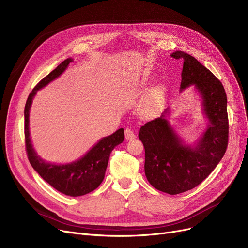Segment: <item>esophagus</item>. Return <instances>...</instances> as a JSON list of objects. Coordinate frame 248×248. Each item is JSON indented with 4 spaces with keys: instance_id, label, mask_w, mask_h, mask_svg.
Segmentation results:
<instances>
[{
    "instance_id": "esophagus-1",
    "label": "esophagus",
    "mask_w": 248,
    "mask_h": 248,
    "mask_svg": "<svg viewBox=\"0 0 248 248\" xmlns=\"http://www.w3.org/2000/svg\"><path fill=\"white\" fill-rule=\"evenodd\" d=\"M124 137L127 140H134L136 138V135L133 130L127 127L124 129Z\"/></svg>"
}]
</instances>
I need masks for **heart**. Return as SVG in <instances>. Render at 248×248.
I'll use <instances>...</instances> for the list:
<instances>
[{
    "instance_id": "b5f03b06",
    "label": "heart",
    "mask_w": 248,
    "mask_h": 248,
    "mask_svg": "<svg viewBox=\"0 0 248 248\" xmlns=\"http://www.w3.org/2000/svg\"><path fill=\"white\" fill-rule=\"evenodd\" d=\"M161 93L162 89L160 87L155 88L148 93V95L140 106V113L142 115H144V117H150V115H153L156 111Z\"/></svg>"
}]
</instances>
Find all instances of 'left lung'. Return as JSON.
Wrapping results in <instances>:
<instances>
[{
	"mask_svg": "<svg viewBox=\"0 0 248 248\" xmlns=\"http://www.w3.org/2000/svg\"><path fill=\"white\" fill-rule=\"evenodd\" d=\"M184 62L180 90L194 85L202 97L207 129L195 146H187L167 120L159 118L140 127L139 138L145 152V176L155 188L178 194L194 188L217 168L228 144L227 97L221 81L192 56L176 51L170 55Z\"/></svg>",
	"mask_w": 248,
	"mask_h": 248,
	"instance_id": "1",
	"label": "left lung"
}]
</instances>
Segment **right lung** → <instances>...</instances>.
<instances>
[{
  "instance_id": "obj_1",
  "label": "right lung",
  "mask_w": 248,
  "mask_h": 248,
  "mask_svg": "<svg viewBox=\"0 0 248 248\" xmlns=\"http://www.w3.org/2000/svg\"><path fill=\"white\" fill-rule=\"evenodd\" d=\"M73 59L69 58L61 62L58 67L46 76L29 94L25 106V142L28 158L31 166L48 185L58 191L70 196H80L92 192L98 187L104 180L109 155L113 148L124 140V128L118 129L112 135L98 141L92 150L77 161L68 164H53L43 160L32 148L30 130V108L37 91L51 82L68 68Z\"/></svg>"
}]
</instances>
